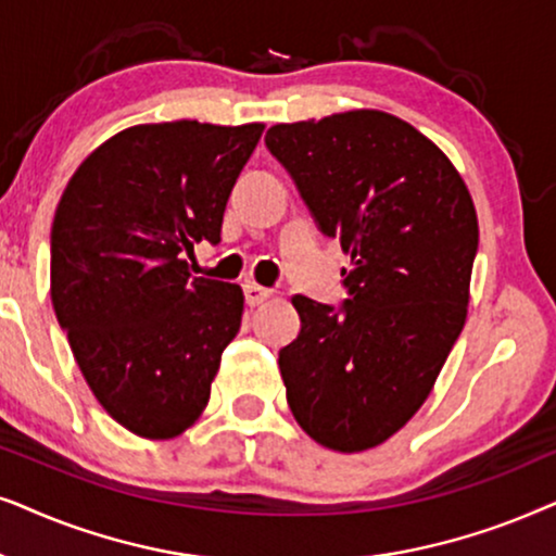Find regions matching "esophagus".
<instances>
[{
	"instance_id": "obj_1",
	"label": "esophagus",
	"mask_w": 556,
	"mask_h": 556,
	"mask_svg": "<svg viewBox=\"0 0 556 556\" xmlns=\"http://www.w3.org/2000/svg\"><path fill=\"white\" fill-rule=\"evenodd\" d=\"M243 294H247L249 305H262V302L271 298V290H266V287L256 285V282H247L243 285Z\"/></svg>"
}]
</instances>
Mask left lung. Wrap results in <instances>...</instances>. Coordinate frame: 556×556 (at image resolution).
Segmentation results:
<instances>
[{"mask_svg": "<svg viewBox=\"0 0 556 556\" xmlns=\"http://www.w3.org/2000/svg\"><path fill=\"white\" fill-rule=\"evenodd\" d=\"M266 147L351 256L343 307L292 298L302 328L279 351L287 404L317 445L364 453L419 412L463 332L476 205L447 154L387 111L274 124Z\"/></svg>", "mask_w": 556, "mask_h": 556, "instance_id": "1", "label": "left lung"}]
</instances>
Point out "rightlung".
<instances>
[{
    "mask_svg": "<svg viewBox=\"0 0 556 556\" xmlns=\"http://www.w3.org/2000/svg\"><path fill=\"white\" fill-rule=\"evenodd\" d=\"M264 124H137L65 185L50 231V300L111 419L173 440L211 399L243 315L239 285L192 277L185 254L218 243L236 177Z\"/></svg>",
    "mask_w": 556,
    "mask_h": 556,
    "instance_id": "obj_1",
    "label": "right lung"
}]
</instances>
